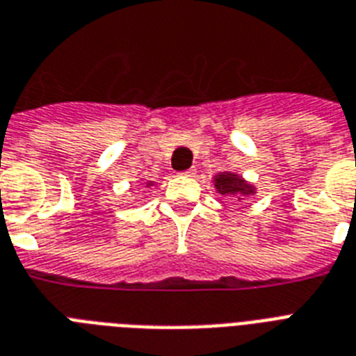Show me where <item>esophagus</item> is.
Instances as JSON below:
<instances>
[{"instance_id":"1","label":"esophagus","mask_w":356,"mask_h":356,"mask_svg":"<svg viewBox=\"0 0 356 356\" xmlns=\"http://www.w3.org/2000/svg\"><path fill=\"white\" fill-rule=\"evenodd\" d=\"M194 170H192V168H190V170H184L183 172V175H186V177H194Z\"/></svg>"}]
</instances>
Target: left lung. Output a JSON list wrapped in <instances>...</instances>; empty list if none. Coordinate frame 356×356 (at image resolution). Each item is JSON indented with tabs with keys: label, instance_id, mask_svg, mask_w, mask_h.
<instances>
[{
	"label": "left lung",
	"instance_id": "obj_1",
	"mask_svg": "<svg viewBox=\"0 0 356 356\" xmlns=\"http://www.w3.org/2000/svg\"><path fill=\"white\" fill-rule=\"evenodd\" d=\"M214 188L218 190V194L222 195H253L254 194V186H251L249 183H245L240 175L231 172H223L218 173L216 177H214ZM238 200H242V197H238Z\"/></svg>",
	"mask_w": 356,
	"mask_h": 356
}]
</instances>
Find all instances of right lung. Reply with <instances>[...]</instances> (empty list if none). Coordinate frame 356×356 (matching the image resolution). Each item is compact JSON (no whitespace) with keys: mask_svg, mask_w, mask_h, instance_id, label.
Masks as SVG:
<instances>
[{"mask_svg":"<svg viewBox=\"0 0 356 356\" xmlns=\"http://www.w3.org/2000/svg\"><path fill=\"white\" fill-rule=\"evenodd\" d=\"M145 184H147V186H153V183H151V181H149V183H145Z\"/></svg>","mask_w":356,"mask_h":356,"instance_id":"obj_1","label":"right lung"}]
</instances>
